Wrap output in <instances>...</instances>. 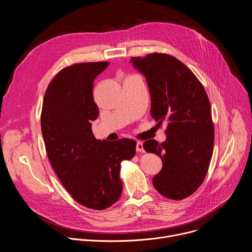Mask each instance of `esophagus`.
Wrapping results in <instances>:
<instances>
[{"instance_id": "obj_1", "label": "esophagus", "mask_w": 252, "mask_h": 252, "mask_svg": "<svg viewBox=\"0 0 252 252\" xmlns=\"http://www.w3.org/2000/svg\"><path fill=\"white\" fill-rule=\"evenodd\" d=\"M135 149H136L137 153H143V152H145V150H143V147H142V142H140V141L136 142Z\"/></svg>"}]
</instances>
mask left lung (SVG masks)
<instances>
[{
  "label": "left lung",
  "instance_id": "obj_1",
  "mask_svg": "<svg viewBox=\"0 0 252 252\" xmlns=\"http://www.w3.org/2000/svg\"><path fill=\"white\" fill-rule=\"evenodd\" d=\"M130 63L146 77L152 117L158 126L167 124L165 141L143 143L146 152L162 160L154 187L166 198L182 200L203 183L212 157L214 126L208 96L192 71L170 55L132 57Z\"/></svg>",
  "mask_w": 252,
  "mask_h": 252
}]
</instances>
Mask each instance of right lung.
I'll return each mask as SVG.
<instances>
[{
  "instance_id": "1",
  "label": "right lung",
  "mask_w": 252,
  "mask_h": 252,
  "mask_svg": "<svg viewBox=\"0 0 252 252\" xmlns=\"http://www.w3.org/2000/svg\"><path fill=\"white\" fill-rule=\"evenodd\" d=\"M110 63H80L63 67L45 93L41 127L49 160L60 182L77 202L102 210L121 197V162L135 155L136 142L96 139L92 122L98 116L94 79Z\"/></svg>"
}]
</instances>
